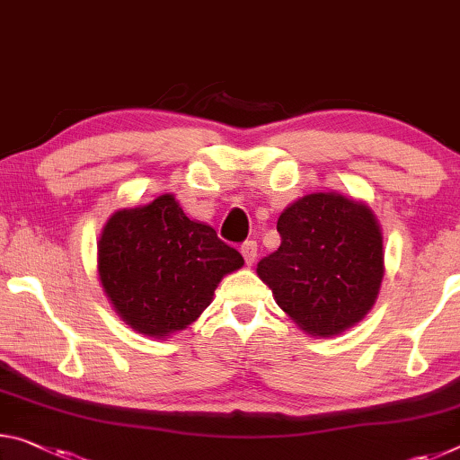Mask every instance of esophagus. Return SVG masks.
<instances>
[{
    "instance_id": "1",
    "label": "esophagus",
    "mask_w": 460,
    "mask_h": 460,
    "mask_svg": "<svg viewBox=\"0 0 460 460\" xmlns=\"http://www.w3.org/2000/svg\"><path fill=\"white\" fill-rule=\"evenodd\" d=\"M242 256L245 260V264L252 266L253 261H256V258H258V243L252 242V239H250V242H245L242 245Z\"/></svg>"
}]
</instances>
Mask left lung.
I'll use <instances>...</instances> for the list:
<instances>
[{
    "label": "left lung",
    "instance_id": "obj_1",
    "mask_svg": "<svg viewBox=\"0 0 460 460\" xmlns=\"http://www.w3.org/2000/svg\"><path fill=\"white\" fill-rule=\"evenodd\" d=\"M280 247L258 261L274 301L311 335H338L373 309L385 276L383 233L367 204L315 192L282 210Z\"/></svg>",
    "mask_w": 460,
    "mask_h": 460
}]
</instances>
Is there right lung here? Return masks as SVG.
I'll list each match as a JSON object with an SVG mask.
<instances>
[{"mask_svg":"<svg viewBox=\"0 0 460 460\" xmlns=\"http://www.w3.org/2000/svg\"><path fill=\"white\" fill-rule=\"evenodd\" d=\"M242 266V253L190 221L173 194L116 210L98 242V274L114 311L151 338L186 330L223 276Z\"/></svg>","mask_w":460,"mask_h":460,"instance_id":"right-lung-1","label":"right lung"}]
</instances>
